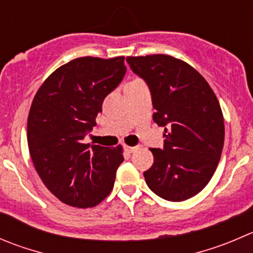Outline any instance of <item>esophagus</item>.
Instances as JSON below:
<instances>
[{
	"instance_id": "esophagus-1",
	"label": "esophagus",
	"mask_w": 253,
	"mask_h": 253,
	"mask_svg": "<svg viewBox=\"0 0 253 253\" xmlns=\"http://www.w3.org/2000/svg\"><path fill=\"white\" fill-rule=\"evenodd\" d=\"M137 148H138V147H129V146H125V149H126V151L128 152V153H133V152H136V151H137Z\"/></svg>"
}]
</instances>
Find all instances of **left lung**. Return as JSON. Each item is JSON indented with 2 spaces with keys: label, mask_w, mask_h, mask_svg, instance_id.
Here are the masks:
<instances>
[{
  "label": "left lung",
  "mask_w": 253,
  "mask_h": 253,
  "mask_svg": "<svg viewBox=\"0 0 253 253\" xmlns=\"http://www.w3.org/2000/svg\"><path fill=\"white\" fill-rule=\"evenodd\" d=\"M126 60L148 85L153 121L166 132L163 148H151L154 162L143 173L147 185L169 202L194 197L214 175L224 147V117L216 95L180 59L153 54Z\"/></svg>",
  "instance_id": "obj_1"
}]
</instances>
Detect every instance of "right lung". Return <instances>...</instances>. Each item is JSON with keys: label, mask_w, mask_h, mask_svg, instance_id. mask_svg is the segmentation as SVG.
<instances>
[{"label": "right lung", "mask_w": 253, "mask_h": 253, "mask_svg": "<svg viewBox=\"0 0 253 253\" xmlns=\"http://www.w3.org/2000/svg\"><path fill=\"white\" fill-rule=\"evenodd\" d=\"M124 56H83L61 65L42 84L27 122L34 168L49 192L74 208H92L114 188L122 147L84 143L105 97L126 74Z\"/></svg>", "instance_id": "add662e5"}]
</instances>
